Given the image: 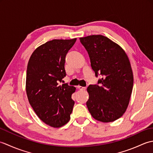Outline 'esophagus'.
Listing matches in <instances>:
<instances>
[{
  "mask_svg": "<svg viewBox=\"0 0 153 153\" xmlns=\"http://www.w3.org/2000/svg\"><path fill=\"white\" fill-rule=\"evenodd\" d=\"M77 88H78L79 90H85L86 89V87H82V86H77Z\"/></svg>",
  "mask_w": 153,
  "mask_h": 153,
  "instance_id": "obj_1",
  "label": "esophagus"
}]
</instances>
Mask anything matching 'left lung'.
<instances>
[{
    "instance_id": "8db88e82",
    "label": "left lung",
    "mask_w": 153,
    "mask_h": 153,
    "mask_svg": "<svg viewBox=\"0 0 153 153\" xmlns=\"http://www.w3.org/2000/svg\"><path fill=\"white\" fill-rule=\"evenodd\" d=\"M79 39L88 53L95 76H102L98 83L87 87V108L98 121H115L126 112L132 93L134 76L130 62L121 47L103 35Z\"/></svg>"
}]
</instances>
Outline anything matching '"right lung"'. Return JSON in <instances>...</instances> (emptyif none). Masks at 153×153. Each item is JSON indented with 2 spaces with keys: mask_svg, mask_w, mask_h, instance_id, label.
Here are the masks:
<instances>
[{
  "mask_svg": "<svg viewBox=\"0 0 153 153\" xmlns=\"http://www.w3.org/2000/svg\"><path fill=\"white\" fill-rule=\"evenodd\" d=\"M76 38L53 39L37 47L29 60L26 93L31 107L42 121L60 128L70 121L74 101V86L59 85L66 76L65 58Z\"/></svg>",
  "mask_w": 153,
  "mask_h": 153,
  "instance_id": "obj_1",
  "label": "right lung"
}]
</instances>
